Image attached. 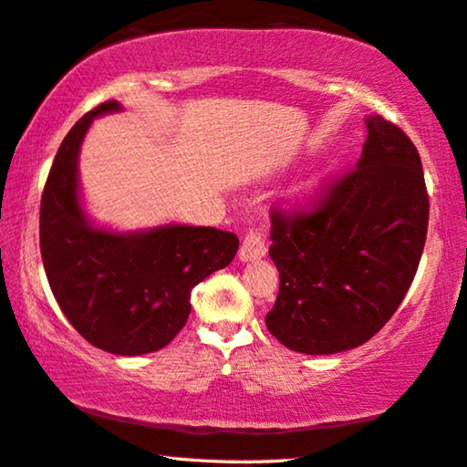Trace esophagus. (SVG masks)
<instances>
[{"label": "esophagus", "instance_id": "obj_1", "mask_svg": "<svg viewBox=\"0 0 467 467\" xmlns=\"http://www.w3.org/2000/svg\"><path fill=\"white\" fill-rule=\"evenodd\" d=\"M266 249L268 245H266V236H264V233L257 231V228H249L245 236H243L239 257L243 262L255 260V257L266 255Z\"/></svg>", "mask_w": 467, "mask_h": 467}]
</instances>
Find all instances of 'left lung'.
<instances>
[{"label": "left lung", "mask_w": 467, "mask_h": 467, "mask_svg": "<svg viewBox=\"0 0 467 467\" xmlns=\"http://www.w3.org/2000/svg\"><path fill=\"white\" fill-rule=\"evenodd\" d=\"M367 128L357 167L304 205L270 212L281 283L266 327L289 350L363 346L399 310L420 266L430 218L420 152L381 115Z\"/></svg>", "instance_id": "obj_1"}]
</instances>
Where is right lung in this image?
<instances>
[{"label":"right lung","instance_id":"obj_1","mask_svg":"<svg viewBox=\"0 0 467 467\" xmlns=\"http://www.w3.org/2000/svg\"><path fill=\"white\" fill-rule=\"evenodd\" d=\"M119 110L107 100L65 136L39 207V247L50 289L79 336L104 352L136 357L178 336L191 315V291L228 266L234 233L212 226H163L150 233L96 231L78 199V152L94 117Z\"/></svg>","mask_w":467,"mask_h":467}]
</instances>
